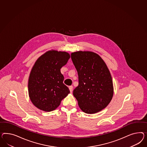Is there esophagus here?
I'll return each mask as SVG.
<instances>
[{
    "mask_svg": "<svg viewBox=\"0 0 147 147\" xmlns=\"http://www.w3.org/2000/svg\"><path fill=\"white\" fill-rule=\"evenodd\" d=\"M69 90L71 91V92H72L73 91V87L72 86H71L69 87Z\"/></svg>",
    "mask_w": 147,
    "mask_h": 147,
    "instance_id": "obj_1",
    "label": "esophagus"
}]
</instances>
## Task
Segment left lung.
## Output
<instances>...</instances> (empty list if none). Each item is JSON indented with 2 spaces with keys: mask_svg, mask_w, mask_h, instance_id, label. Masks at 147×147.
<instances>
[{
  "mask_svg": "<svg viewBox=\"0 0 147 147\" xmlns=\"http://www.w3.org/2000/svg\"><path fill=\"white\" fill-rule=\"evenodd\" d=\"M71 59L79 78V85L73 90L80 108L88 114L102 110L113 95L111 74L101 57L92 52L71 53Z\"/></svg>",
  "mask_w": 147,
  "mask_h": 147,
  "instance_id": "8db88e82",
  "label": "left lung"
}]
</instances>
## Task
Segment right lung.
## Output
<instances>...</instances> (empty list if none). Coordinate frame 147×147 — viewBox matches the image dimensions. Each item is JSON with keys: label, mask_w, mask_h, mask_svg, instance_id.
I'll return each instance as SVG.
<instances>
[{"label": "right lung", "mask_w": 147, "mask_h": 147, "mask_svg": "<svg viewBox=\"0 0 147 147\" xmlns=\"http://www.w3.org/2000/svg\"><path fill=\"white\" fill-rule=\"evenodd\" d=\"M70 58L66 52L49 51L36 60L30 74L28 92L33 104L41 110L50 112L59 106L69 93L63 83L60 69Z\"/></svg>", "instance_id": "1"}]
</instances>
